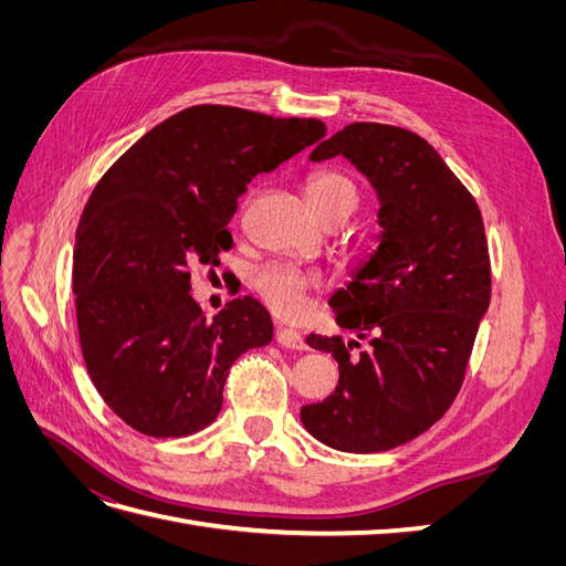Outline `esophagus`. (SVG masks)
Here are the masks:
<instances>
[{
  "label": "esophagus",
  "mask_w": 566,
  "mask_h": 566,
  "mask_svg": "<svg viewBox=\"0 0 566 566\" xmlns=\"http://www.w3.org/2000/svg\"><path fill=\"white\" fill-rule=\"evenodd\" d=\"M276 342L281 347H285V349H304L306 345H304V337L297 333V331H293V328H279L276 331Z\"/></svg>",
  "instance_id": "1"
}]
</instances>
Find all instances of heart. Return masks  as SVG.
Instances as JSON below:
<instances>
[{"label":"heart","mask_w":566,"mask_h":566,"mask_svg":"<svg viewBox=\"0 0 566 566\" xmlns=\"http://www.w3.org/2000/svg\"><path fill=\"white\" fill-rule=\"evenodd\" d=\"M356 186L347 175L318 172L306 181V198H310L316 214L331 205L347 202L356 205ZM318 281L287 264H269L254 273V290L260 297L281 316H300L306 306V293Z\"/></svg>","instance_id":"heart-1"}]
</instances>
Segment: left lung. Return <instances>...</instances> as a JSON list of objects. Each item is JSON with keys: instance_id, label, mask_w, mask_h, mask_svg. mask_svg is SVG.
I'll list each match as a JSON object with an SVG mask.
<instances>
[{"instance_id": "left-lung-1", "label": "left lung", "mask_w": 566, "mask_h": 566, "mask_svg": "<svg viewBox=\"0 0 566 566\" xmlns=\"http://www.w3.org/2000/svg\"><path fill=\"white\" fill-rule=\"evenodd\" d=\"M337 156L375 188L382 231L331 297L337 325L356 337H306L333 354L339 385L300 418L325 447L378 453L430 430L460 391L491 300L489 245L474 198L422 136L354 123L310 160Z\"/></svg>"}]
</instances>
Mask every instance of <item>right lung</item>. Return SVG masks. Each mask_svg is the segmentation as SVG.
<instances>
[{
  "label": "right lung",
  "instance_id": "1",
  "mask_svg": "<svg viewBox=\"0 0 566 566\" xmlns=\"http://www.w3.org/2000/svg\"><path fill=\"white\" fill-rule=\"evenodd\" d=\"M325 136L321 119L193 106L146 132L94 188L75 233L73 293L90 378L148 437H186L221 410L229 368L264 347V306L231 300L212 321L191 266L233 245L238 198Z\"/></svg>",
  "mask_w": 566,
  "mask_h": 566
}]
</instances>
